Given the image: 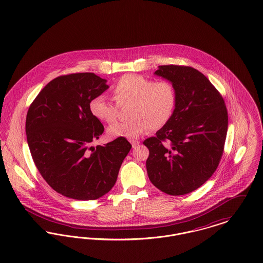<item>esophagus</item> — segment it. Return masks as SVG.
<instances>
[{"mask_svg": "<svg viewBox=\"0 0 263 263\" xmlns=\"http://www.w3.org/2000/svg\"><path fill=\"white\" fill-rule=\"evenodd\" d=\"M139 143L140 142H138V141H131V144H132L133 148H136L139 145Z\"/></svg>", "mask_w": 263, "mask_h": 263, "instance_id": "1", "label": "esophagus"}]
</instances>
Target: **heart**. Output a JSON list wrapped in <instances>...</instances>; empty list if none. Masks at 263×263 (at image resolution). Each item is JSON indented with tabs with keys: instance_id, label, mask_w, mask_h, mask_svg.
Segmentation results:
<instances>
[{
	"instance_id": "obj_1",
	"label": "heart",
	"mask_w": 263,
	"mask_h": 263,
	"mask_svg": "<svg viewBox=\"0 0 263 263\" xmlns=\"http://www.w3.org/2000/svg\"><path fill=\"white\" fill-rule=\"evenodd\" d=\"M117 107L129 105L125 123L111 125L110 137L136 139L149 128L157 130L170 121L177 103V92L168 80L154 81L138 74H125L111 88ZM93 117L101 122L112 124L118 109L102 95L94 96L89 102Z\"/></svg>"
}]
</instances>
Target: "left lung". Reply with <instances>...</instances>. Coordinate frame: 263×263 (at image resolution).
Masks as SVG:
<instances>
[{
	"label": "left lung",
	"instance_id": "1",
	"mask_svg": "<svg viewBox=\"0 0 263 263\" xmlns=\"http://www.w3.org/2000/svg\"><path fill=\"white\" fill-rule=\"evenodd\" d=\"M170 80L177 103L170 121L143 144L149 149L150 181L171 196H182L203 185L223 154L229 117L221 94L198 69L161 65L155 72Z\"/></svg>",
	"mask_w": 263,
	"mask_h": 263
}]
</instances>
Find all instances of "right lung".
I'll list each match as a JSON object with an SVG mask.
<instances>
[{
  "label": "right lung",
  "instance_id": "obj_1",
  "mask_svg": "<svg viewBox=\"0 0 263 263\" xmlns=\"http://www.w3.org/2000/svg\"><path fill=\"white\" fill-rule=\"evenodd\" d=\"M108 88L92 72L58 77L31 102L26 133L35 167L49 186L62 196L96 200L115 185L132 145L118 137L104 146H91L104 126L89 110L94 96Z\"/></svg>",
  "mask_w": 263,
  "mask_h": 263
}]
</instances>
